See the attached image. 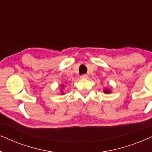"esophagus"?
Returning a JSON list of instances; mask_svg holds the SVG:
<instances>
[{
  "instance_id": "34e87169",
  "label": "esophagus",
  "mask_w": 152,
  "mask_h": 152,
  "mask_svg": "<svg viewBox=\"0 0 152 152\" xmlns=\"http://www.w3.org/2000/svg\"><path fill=\"white\" fill-rule=\"evenodd\" d=\"M81 77H82V79H88V75H87V74H84V75H82V76H81Z\"/></svg>"
}]
</instances>
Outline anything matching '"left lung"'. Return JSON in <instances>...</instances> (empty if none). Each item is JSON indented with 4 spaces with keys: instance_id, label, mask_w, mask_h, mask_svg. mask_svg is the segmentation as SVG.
I'll return each mask as SVG.
<instances>
[{
    "instance_id": "1",
    "label": "left lung",
    "mask_w": 152,
    "mask_h": 152,
    "mask_svg": "<svg viewBox=\"0 0 152 152\" xmlns=\"http://www.w3.org/2000/svg\"><path fill=\"white\" fill-rule=\"evenodd\" d=\"M104 91V93H109L110 92H111V91H110L109 90H108V89H105Z\"/></svg>"
}]
</instances>
